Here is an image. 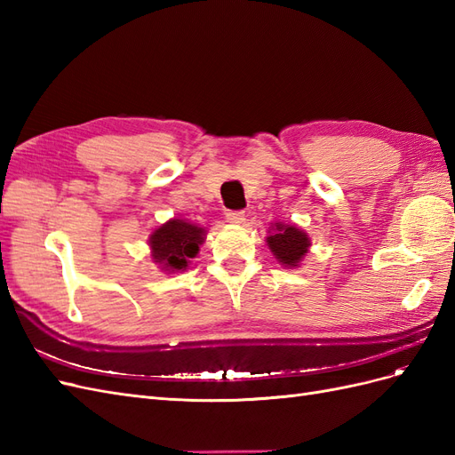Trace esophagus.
Wrapping results in <instances>:
<instances>
[{
    "label": "esophagus",
    "mask_w": 455,
    "mask_h": 455,
    "mask_svg": "<svg viewBox=\"0 0 455 455\" xmlns=\"http://www.w3.org/2000/svg\"><path fill=\"white\" fill-rule=\"evenodd\" d=\"M226 220H228L229 224H233V226H241V224L244 222V212H241V211L228 212V214H226Z\"/></svg>",
    "instance_id": "obj_1"
}]
</instances>
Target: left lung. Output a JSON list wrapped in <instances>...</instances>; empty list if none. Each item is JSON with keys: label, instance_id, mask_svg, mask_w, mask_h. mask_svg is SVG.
I'll return each mask as SVG.
<instances>
[{"label": "left lung", "instance_id": "1", "mask_svg": "<svg viewBox=\"0 0 455 455\" xmlns=\"http://www.w3.org/2000/svg\"><path fill=\"white\" fill-rule=\"evenodd\" d=\"M266 243L275 259L286 269L299 267L311 249V239L307 233L304 229H299L296 224L284 222L271 224Z\"/></svg>", "mask_w": 455, "mask_h": 455}]
</instances>
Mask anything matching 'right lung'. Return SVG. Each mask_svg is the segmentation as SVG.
<instances>
[{"label":"right lung","mask_w":455,"mask_h":455,"mask_svg":"<svg viewBox=\"0 0 455 455\" xmlns=\"http://www.w3.org/2000/svg\"><path fill=\"white\" fill-rule=\"evenodd\" d=\"M204 239V228L174 216L151 231L148 237L149 258L164 273H182L189 267L191 258L199 254Z\"/></svg>","instance_id":"obj_1"}]
</instances>
